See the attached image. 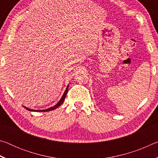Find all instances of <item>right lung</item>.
Returning <instances> with one entry per match:
<instances>
[{"label": "right lung", "mask_w": 158, "mask_h": 158, "mask_svg": "<svg viewBox=\"0 0 158 158\" xmlns=\"http://www.w3.org/2000/svg\"><path fill=\"white\" fill-rule=\"evenodd\" d=\"M68 86L67 87V89L65 90V93H64V94H63V95L62 96V98H61V99L60 100V101L58 102L56 104V105L55 106H52V107H51V108H49V109H44V110H33V109H28V108H27V107H25V109H27V110H28V111H52V110H53V109H56V108H58V106H59L60 105H61L63 104V101L65 100V97H66V95H67V93H68Z\"/></svg>", "instance_id": "obj_1"}]
</instances>
